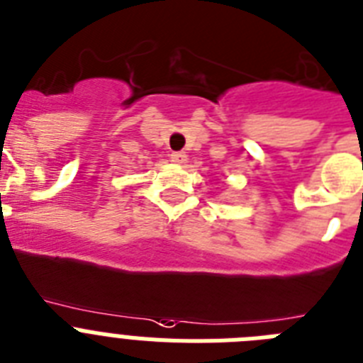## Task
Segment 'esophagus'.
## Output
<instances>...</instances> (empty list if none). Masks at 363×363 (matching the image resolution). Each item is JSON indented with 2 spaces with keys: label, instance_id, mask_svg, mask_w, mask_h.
<instances>
[{
  "label": "esophagus",
  "instance_id": "obj_1",
  "mask_svg": "<svg viewBox=\"0 0 363 363\" xmlns=\"http://www.w3.org/2000/svg\"><path fill=\"white\" fill-rule=\"evenodd\" d=\"M172 160L175 164H184L188 160V155L184 151H177V153L172 155Z\"/></svg>",
  "mask_w": 363,
  "mask_h": 363
}]
</instances>
